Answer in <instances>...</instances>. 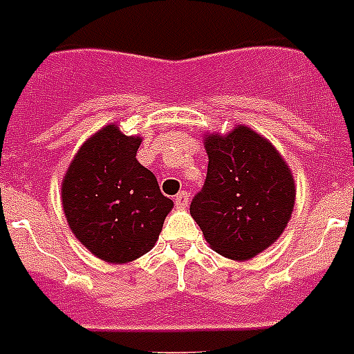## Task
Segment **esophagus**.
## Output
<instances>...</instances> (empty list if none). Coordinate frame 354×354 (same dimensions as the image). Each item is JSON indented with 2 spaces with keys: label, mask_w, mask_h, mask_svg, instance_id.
<instances>
[{
  "label": "esophagus",
  "mask_w": 354,
  "mask_h": 354,
  "mask_svg": "<svg viewBox=\"0 0 354 354\" xmlns=\"http://www.w3.org/2000/svg\"><path fill=\"white\" fill-rule=\"evenodd\" d=\"M188 199H190V195H188V192H179V194L175 195V206L177 208H186L188 206Z\"/></svg>",
  "instance_id": "1"
}]
</instances>
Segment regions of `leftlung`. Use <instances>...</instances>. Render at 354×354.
<instances>
[{
    "mask_svg": "<svg viewBox=\"0 0 354 354\" xmlns=\"http://www.w3.org/2000/svg\"><path fill=\"white\" fill-rule=\"evenodd\" d=\"M208 171L190 214L206 241L230 259H250L270 247L289 223L294 179L267 138L239 126L226 137L206 135Z\"/></svg>",
    "mask_w": 354,
    "mask_h": 354,
    "instance_id": "left-lung-1",
    "label": "left lung"
}]
</instances>
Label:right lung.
<instances>
[{"instance_id": "add662e5", "label": "right lung", "mask_w": 354, "mask_h": 354, "mask_svg": "<svg viewBox=\"0 0 354 354\" xmlns=\"http://www.w3.org/2000/svg\"><path fill=\"white\" fill-rule=\"evenodd\" d=\"M140 142L109 124L82 146L62 185L71 230L104 261L128 263L149 252L174 206L137 160Z\"/></svg>"}]
</instances>
